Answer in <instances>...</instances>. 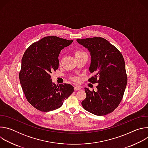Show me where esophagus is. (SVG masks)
<instances>
[{"instance_id": "34e87169", "label": "esophagus", "mask_w": 148, "mask_h": 148, "mask_svg": "<svg viewBox=\"0 0 148 148\" xmlns=\"http://www.w3.org/2000/svg\"><path fill=\"white\" fill-rule=\"evenodd\" d=\"M81 88L80 87H79V86H75V87H74V90H75V91L79 90H81Z\"/></svg>"}]
</instances>
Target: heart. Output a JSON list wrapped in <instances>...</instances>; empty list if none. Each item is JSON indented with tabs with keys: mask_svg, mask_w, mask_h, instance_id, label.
<instances>
[{
	"mask_svg": "<svg viewBox=\"0 0 148 148\" xmlns=\"http://www.w3.org/2000/svg\"><path fill=\"white\" fill-rule=\"evenodd\" d=\"M84 54V53H83V52H82V51H77V52L75 53V56L80 55V54ZM74 79L75 81H77V80L78 79V78H77V77H75V78H74Z\"/></svg>",
	"mask_w": 148,
	"mask_h": 148,
	"instance_id": "b5f03b06",
	"label": "heart"
}]
</instances>
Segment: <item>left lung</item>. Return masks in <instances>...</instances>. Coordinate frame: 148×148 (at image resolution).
<instances>
[{"label":"left lung","mask_w":148,"mask_h":148,"mask_svg":"<svg viewBox=\"0 0 148 148\" xmlns=\"http://www.w3.org/2000/svg\"><path fill=\"white\" fill-rule=\"evenodd\" d=\"M77 41L90 53L89 70L94 76L88 80L98 83L97 91L85 88L87 96L81 102L82 107L96 115L108 114L120 103L127 84L123 57L103 38H77Z\"/></svg>","instance_id":"1"}]
</instances>
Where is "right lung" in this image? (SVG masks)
<instances>
[{
    "label": "right lung",
    "mask_w": 148,
    "mask_h": 148,
    "mask_svg": "<svg viewBox=\"0 0 148 148\" xmlns=\"http://www.w3.org/2000/svg\"><path fill=\"white\" fill-rule=\"evenodd\" d=\"M73 40L45 37L25 52L19 73L20 82L27 101L37 110L49 112L59 108L73 92L69 84L56 85L50 74L58 68V55Z\"/></svg>",
    "instance_id": "add662e5"
}]
</instances>
